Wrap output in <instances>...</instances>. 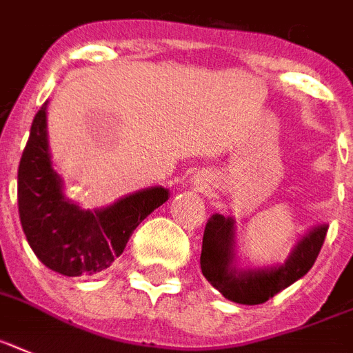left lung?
<instances>
[{"label":"left lung","instance_id":"1","mask_svg":"<svg viewBox=\"0 0 353 353\" xmlns=\"http://www.w3.org/2000/svg\"><path fill=\"white\" fill-rule=\"evenodd\" d=\"M328 227L319 225L299 241L287 263L278 269L238 272L232 269L234 222L214 214L203 231L200 267L209 283L227 299L240 305H261L312 269L323 247Z\"/></svg>","mask_w":353,"mask_h":353}]
</instances>
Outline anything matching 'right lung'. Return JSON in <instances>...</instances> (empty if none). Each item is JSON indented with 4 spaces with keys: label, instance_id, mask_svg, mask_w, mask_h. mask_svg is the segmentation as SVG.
<instances>
[{
    "label": "right lung",
    "instance_id": "add662e5",
    "mask_svg": "<svg viewBox=\"0 0 353 353\" xmlns=\"http://www.w3.org/2000/svg\"><path fill=\"white\" fill-rule=\"evenodd\" d=\"M165 200L164 188H151L93 212L68 202L52 170L46 103L41 106L17 168L19 220L41 263L65 276L97 274L122 254L131 232Z\"/></svg>",
    "mask_w": 353,
    "mask_h": 353
}]
</instances>
